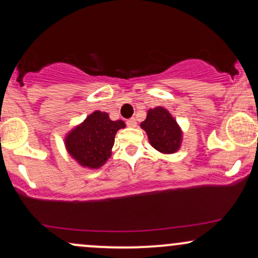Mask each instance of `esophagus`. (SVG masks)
I'll use <instances>...</instances> for the list:
<instances>
[{
  "mask_svg": "<svg viewBox=\"0 0 258 258\" xmlns=\"http://www.w3.org/2000/svg\"><path fill=\"white\" fill-rule=\"evenodd\" d=\"M126 123H127V126H128V127H136V126H137V121H136V119H133V117H132V119L127 120Z\"/></svg>",
  "mask_w": 258,
  "mask_h": 258,
  "instance_id": "obj_1",
  "label": "esophagus"
}]
</instances>
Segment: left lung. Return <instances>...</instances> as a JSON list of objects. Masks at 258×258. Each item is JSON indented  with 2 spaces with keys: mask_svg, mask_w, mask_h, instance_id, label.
<instances>
[{
  "mask_svg": "<svg viewBox=\"0 0 258 258\" xmlns=\"http://www.w3.org/2000/svg\"><path fill=\"white\" fill-rule=\"evenodd\" d=\"M150 144L160 153L173 154L179 149L182 131L172 115L162 106L148 110L147 119L141 123Z\"/></svg>",
  "mask_w": 258,
  "mask_h": 258,
  "instance_id": "1",
  "label": "left lung"
}]
</instances>
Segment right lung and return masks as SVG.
<instances>
[{"label": "right lung", "mask_w": 258, "mask_h": 258, "mask_svg": "<svg viewBox=\"0 0 258 258\" xmlns=\"http://www.w3.org/2000/svg\"><path fill=\"white\" fill-rule=\"evenodd\" d=\"M122 120L112 121L106 112L94 111L65 137V147L81 166L99 168L110 158L115 135L125 128Z\"/></svg>", "instance_id": "right-lung-1"}]
</instances>
